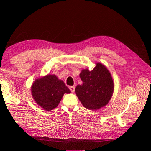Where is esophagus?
I'll use <instances>...</instances> for the list:
<instances>
[{"label": "esophagus", "mask_w": 151, "mask_h": 151, "mask_svg": "<svg viewBox=\"0 0 151 151\" xmlns=\"http://www.w3.org/2000/svg\"><path fill=\"white\" fill-rule=\"evenodd\" d=\"M68 88L70 90V91L72 93H74L75 91V87L74 86H69L68 87Z\"/></svg>", "instance_id": "esophagus-1"}]
</instances>
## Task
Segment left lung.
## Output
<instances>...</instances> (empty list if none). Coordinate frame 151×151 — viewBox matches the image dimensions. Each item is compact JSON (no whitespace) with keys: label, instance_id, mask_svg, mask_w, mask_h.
I'll list each match as a JSON object with an SVG mask.
<instances>
[{"label":"left lung","instance_id":"left-lung-1","mask_svg":"<svg viewBox=\"0 0 151 151\" xmlns=\"http://www.w3.org/2000/svg\"><path fill=\"white\" fill-rule=\"evenodd\" d=\"M80 77L83 84L77 86L76 93L85 108L98 109L108 104L112 96L114 86L106 67L98 63L92 70H82Z\"/></svg>","mask_w":151,"mask_h":151}]
</instances>
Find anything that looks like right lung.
Wrapping results in <instances>:
<instances>
[{
  "label": "right lung",
  "mask_w": 151,
  "mask_h": 151,
  "mask_svg": "<svg viewBox=\"0 0 151 151\" xmlns=\"http://www.w3.org/2000/svg\"><path fill=\"white\" fill-rule=\"evenodd\" d=\"M31 93L36 103L50 111L58 106L64 93H70V91L56 76L47 75L34 82Z\"/></svg>",
  "instance_id": "obj_1"
}]
</instances>
